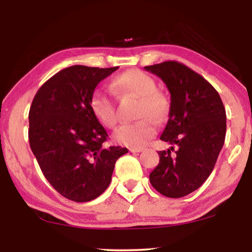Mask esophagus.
<instances>
[{"label": "esophagus", "mask_w": 252, "mask_h": 252, "mask_svg": "<svg viewBox=\"0 0 252 252\" xmlns=\"http://www.w3.org/2000/svg\"><path fill=\"white\" fill-rule=\"evenodd\" d=\"M129 151L130 153H141V151H143V148L132 147V148H129Z\"/></svg>", "instance_id": "obj_1"}]
</instances>
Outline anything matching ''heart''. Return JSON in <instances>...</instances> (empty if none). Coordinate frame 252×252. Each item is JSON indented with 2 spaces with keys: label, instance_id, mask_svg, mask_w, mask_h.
<instances>
[{
  "label": "heart",
  "instance_id": "b5f03b06",
  "mask_svg": "<svg viewBox=\"0 0 252 252\" xmlns=\"http://www.w3.org/2000/svg\"><path fill=\"white\" fill-rule=\"evenodd\" d=\"M111 87L118 95H134L140 98L137 117L139 122L124 124L116 129L113 139L127 147H142L156 134V124L163 123L170 113V102L157 91V82L146 72L129 70L112 80ZM93 115L103 126L111 128L118 122L115 102L102 91H95L89 99Z\"/></svg>",
  "mask_w": 252,
  "mask_h": 252
}]
</instances>
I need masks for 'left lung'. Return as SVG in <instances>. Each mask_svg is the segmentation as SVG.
Masks as SVG:
<instances>
[{
  "label": "left lung",
  "mask_w": 252,
  "mask_h": 252,
  "mask_svg": "<svg viewBox=\"0 0 252 252\" xmlns=\"http://www.w3.org/2000/svg\"><path fill=\"white\" fill-rule=\"evenodd\" d=\"M144 70L159 77L171 94L160 135L171 147L158 151L159 163L149 175L150 184L166 197H184L201 187L215 167L225 142V108L212 85L184 64L167 61Z\"/></svg>",
  "instance_id": "8db88e82"
}]
</instances>
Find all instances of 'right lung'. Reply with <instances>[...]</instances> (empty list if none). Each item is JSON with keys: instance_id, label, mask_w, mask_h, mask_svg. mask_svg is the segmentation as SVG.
Here are the masks:
<instances>
[{"instance_id": "obj_1", "label": "right lung", "mask_w": 252, "mask_h": 252, "mask_svg": "<svg viewBox=\"0 0 252 252\" xmlns=\"http://www.w3.org/2000/svg\"><path fill=\"white\" fill-rule=\"evenodd\" d=\"M117 68H64L41 86L31 105V149L49 184L71 201L103 194L117 159L128 153L119 146L104 148L108 133L89 108L96 86Z\"/></svg>"}]
</instances>
